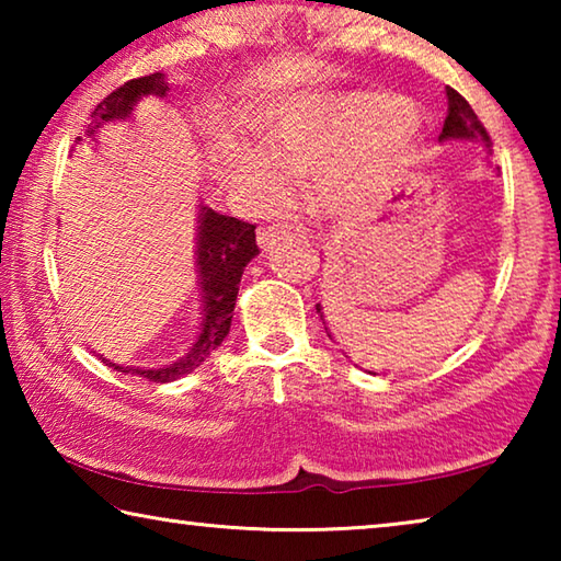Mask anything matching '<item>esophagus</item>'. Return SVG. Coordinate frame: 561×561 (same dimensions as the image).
<instances>
[{
  "mask_svg": "<svg viewBox=\"0 0 561 561\" xmlns=\"http://www.w3.org/2000/svg\"><path fill=\"white\" fill-rule=\"evenodd\" d=\"M282 234H287V227H282V225L260 227V232H257V242H260V247L264 250V247H270V244L277 242Z\"/></svg>",
  "mask_w": 561,
  "mask_h": 561,
  "instance_id": "esophagus-1",
  "label": "esophagus"
}]
</instances>
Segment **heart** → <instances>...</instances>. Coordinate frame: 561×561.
I'll list each match as a JSON object with an SVG mask.
<instances>
[{
    "label": "heart",
    "instance_id": "b5f03b06",
    "mask_svg": "<svg viewBox=\"0 0 561 561\" xmlns=\"http://www.w3.org/2000/svg\"><path fill=\"white\" fill-rule=\"evenodd\" d=\"M415 116L383 93L329 101H287L270 111L262 150L237 160V180L254 197L287 190L279 173L314 175L321 205L339 215L366 210L411 150Z\"/></svg>",
    "mask_w": 561,
    "mask_h": 561
}]
</instances>
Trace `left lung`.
<instances>
[{
	"instance_id": "1",
	"label": "left lung",
	"mask_w": 561,
	"mask_h": 561,
	"mask_svg": "<svg viewBox=\"0 0 561 561\" xmlns=\"http://www.w3.org/2000/svg\"><path fill=\"white\" fill-rule=\"evenodd\" d=\"M450 138H480L485 140V146L490 148V136L485 126H482L478 113L472 111V106L465 101L458 91L448 87V118L443 123V133L440 140H450ZM317 311L321 314L319 304Z\"/></svg>"
}]
</instances>
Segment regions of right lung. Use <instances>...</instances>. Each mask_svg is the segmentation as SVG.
I'll return each mask as SVG.
<instances>
[{"label": "right lung", "instance_id": "right-lung-1", "mask_svg": "<svg viewBox=\"0 0 561 561\" xmlns=\"http://www.w3.org/2000/svg\"><path fill=\"white\" fill-rule=\"evenodd\" d=\"M168 87L163 83V73H150L140 76V79H130L111 91L96 108L91 111V123L83 136L93 138L99 126L106 121H121L128 118L133 106L140 96H165ZM81 136L76 138V144H81ZM250 222L237 220V217H227L203 207L201 213V240H197V272H201V287L205 294V321L203 331L197 336L195 346L187 351L183 358H178L175 364L163 368H123L116 364H108L103 358V364L113 366L116 371L133 374L146 378L153 383H170L175 378L195 371L203 360L213 354V351L222 344L225 336L230 334L232 324V311L237 301V291H240V279L254 254H260L257 234Z\"/></svg>", "mask_w": 561, "mask_h": 561}]
</instances>
